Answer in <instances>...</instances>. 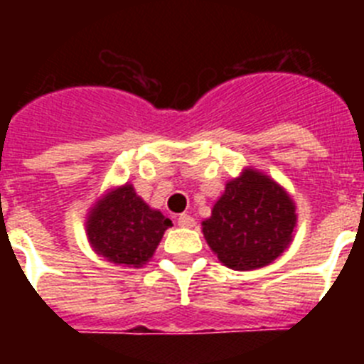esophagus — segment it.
<instances>
[{
    "label": "esophagus",
    "instance_id": "obj_1",
    "mask_svg": "<svg viewBox=\"0 0 364 364\" xmlns=\"http://www.w3.org/2000/svg\"><path fill=\"white\" fill-rule=\"evenodd\" d=\"M178 226L180 228H193L195 226V218L191 217V215H188V213H184V215H180L178 217Z\"/></svg>",
    "mask_w": 364,
    "mask_h": 364
}]
</instances>
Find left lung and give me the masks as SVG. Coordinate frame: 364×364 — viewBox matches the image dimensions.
<instances>
[{
	"label": "left lung",
	"instance_id": "1",
	"mask_svg": "<svg viewBox=\"0 0 364 364\" xmlns=\"http://www.w3.org/2000/svg\"><path fill=\"white\" fill-rule=\"evenodd\" d=\"M297 213L284 188L264 173L247 167L230 180L202 222L208 246L231 269L264 268L294 240Z\"/></svg>",
	"mask_w": 364,
	"mask_h": 364
}]
</instances>
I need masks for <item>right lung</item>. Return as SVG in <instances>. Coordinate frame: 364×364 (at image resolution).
Returning <instances> with one entry per match:
<instances>
[{
  "mask_svg": "<svg viewBox=\"0 0 364 364\" xmlns=\"http://www.w3.org/2000/svg\"><path fill=\"white\" fill-rule=\"evenodd\" d=\"M169 218L138 197L133 184L114 188L87 215V239L98 255L112 264L140 268L153 257Z\"/></svg>",
  "mask_w": 364,
  "mask_h": 364,
  "instance_id": "right-lung-1",
  "label": "right lung"
}]
</instances>
